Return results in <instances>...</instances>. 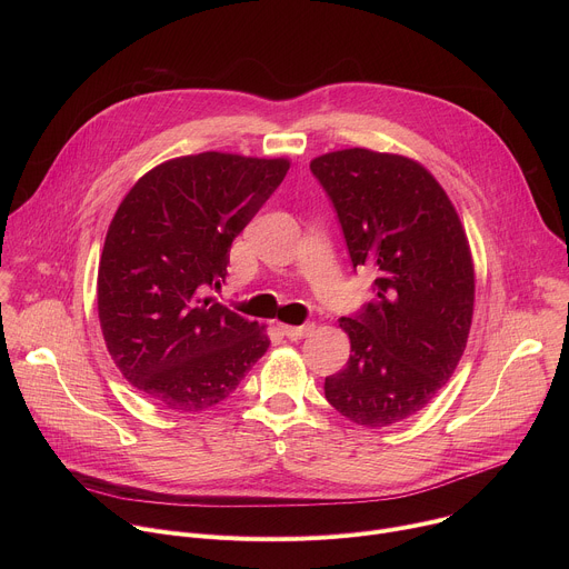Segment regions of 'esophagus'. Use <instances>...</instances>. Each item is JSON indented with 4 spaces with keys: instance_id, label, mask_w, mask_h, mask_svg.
<instances>
[{
    "instance_id": "34e87169",
    "label": "esophagus",
    "mask_w": 569,
    "mask_h": 569,
    "mask_svg": "<svg viewBox=\"0 0 569 569\" xmlns=\"http://www.w3.org/2000/svg\"><path fill=\"white\" fill-rule=\"evenodd\" d=\"M281 331H283V336L288 338V340H303V338H308L312 331H315V323H301V327H281Z\"/></svg>"
}]
</instances>
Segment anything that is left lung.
<instances>
[{"mask_svg": "<svg viewBox=\"0 0 569 569\" xmlns=\"http://www.w3.org/2000/svg\"><path fill=\"white\" fill-rule=\"evenodd\" d=\"M310 171L338 211L353 268L376 272L373 299L340 319L351 356L323 393L358 426H396L426 408L463 356L475 303L463 224L410 157L345 148L315 157Z\"/></svg>", "mask_w": 569, "mask_h": 569, "instance_id": "1", "label": "left lung"}]
</instances>
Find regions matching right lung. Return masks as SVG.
Wrapping results in <instances>:
<instances>
[{"instance_id":"1","label":"right lung","mask_w":569,"mask_h":569,"mask_svg":"<svg viewBox=\"0 0 569 569\" xmlns=\"http://www.w3.org/2000/svg\"><path fill=\"white\" fill-rule=\"evenodd\" d=\"M290 169L283 157L184 154L154 167L121 200L99 261L106 347L123 378L176 412L224 400L270 338L209 297L229 248Z\"/></svg>"}]
</instances>
